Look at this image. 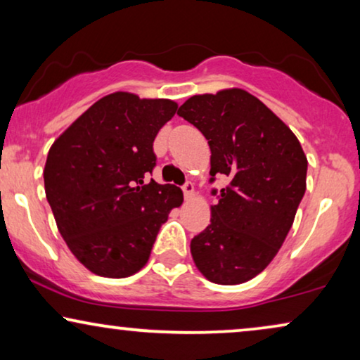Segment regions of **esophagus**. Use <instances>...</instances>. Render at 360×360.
Masks as SVG:
<instances>
[{
  "mask_svg": "<svg viewBox=\"0 0 360 360\" xmlns=\"http://www.w3.org/2000/svg\"><path fill=\"white\" fill-rule=\"evenodd\" d=\"M181 190H184L185 198L190 200L191 196H193V193H195V185L191 184V181H186V184H185L184 186H181Z\"/></svg>",
  "mask_w": 360,
  "mask_h": 360,
  "instance_id": "obj_1",
  "label": "esophagus"
}]
</instances>
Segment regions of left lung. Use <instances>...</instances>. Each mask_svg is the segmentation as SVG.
Listing matches in <instances>:
<instances>
[{
    "label": "left lung",
    "mask_w": 360,
    "mask_h": 360,
    "mask_svg": "<svg viewBox=\"0 0 360 360\" xmlns=\"http://www.w3.org/2000/svg\"><path fill=\"white\" fill-rule=\"evenodd\" d=\"M176 115L211 149L210 181L229 176L211 223L191 239L195 265L210 282L238 285L259 275L282 248L307 190V155L297 136L240 88L195 95Z\"/></svg>",
    "instance_id": "8db88e82"
}]
</instances>
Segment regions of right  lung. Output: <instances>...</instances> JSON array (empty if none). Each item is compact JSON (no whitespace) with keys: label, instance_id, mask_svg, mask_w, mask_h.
<instances>
[{"label":"right lung","instance_id":"obj_1","mask_svg":"<svg viewBox=\"0 0 360 360\" xmlns=\"http://www.w3.org/2000/svg\"><path fill=\"white\" fill-rule=\"evenodd\" d=\"M176 112L170 100L116 91L88 108L49 150L46 196L72 254L108 278L139 272L184 193L147 181L154 139Z\"/></svg>","mask_w":360,"mask_h":360}]
</instances>
